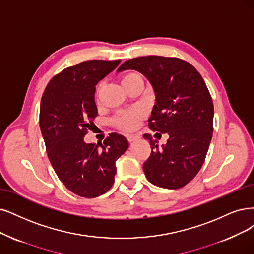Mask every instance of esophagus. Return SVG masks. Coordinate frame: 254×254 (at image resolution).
Returning <instances> with one entry per match:
<instances>
[{"mask_svg": "<svg viewBox=\"0 0 254 254\" xmlns=\"http://www.w3.org/2000/svg\"><path fill=\"white\" fill-rule=\"evenodd\" d=\"M127 140H128V142H134L135 140L138 139V137L135 136V135H127Z\"/></svg>", "mask_w": 254, "mask_h": 254, "instance_id": "obj_1", "label": "esophagus"}]
</instances>
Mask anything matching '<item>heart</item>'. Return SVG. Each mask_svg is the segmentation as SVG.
<instances>
[{
	"mask_svg": "<svg viewBox=\"0 0 254 254\" xmlns=\"http://www.w3.org/2000/svg\"><path fill=\"white\" fill-rule=\"evenodd\" d=\"M136 78H140V76L136 73H128L127 75H125L124 77L121 79V84L125 83L127 81L133 80ZM141 116V112L138 110H133V111H128L122 114L119 119H118V125L125 129H132L134 128L137 124H138V119L139 117Z\"/></svg>",
	"mask_w": 254,
	"mask_h": 254,
	"instance_id": "1",
	"label": "heart"
}]
</instances>
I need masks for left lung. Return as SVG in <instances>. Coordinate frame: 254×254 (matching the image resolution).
<instances>
[{
    "mask_svg": "<svg viewBox=\"0 0 254 254\" xmlns=\"http://www.w3.org/2000/svg\"><path fill=\"white\" fill-rule=\"evenodd\" d=\"M126 70L140 72L151 83L155 105L148 127L168 135L161 147L151 135H143L152 148L143 163L146 179L162 189H181L201 170L211 141L213 103L209 91L200 73L180 59L142 56L125 62L117 72Z\"/></svg>",
    "mask_w": 254,
    "mask_h": 254,
    "instance_id": "1",
    "label": "left lung"
}]
</instances>
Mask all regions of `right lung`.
<instances>
[{"label":"right lung","instance_id":"1","mask_svg":"<svg viewBox=\"0 0 254 254\" xmlns=\"http://www.w3.org/2000/svg\"><path fill=\"white\" fill-rule=\"evenodd\" d=\"M120 61H87L63 70L43 94L40 127L53 170L73 193L96 198L114 183L116 160L126 153L125 136L112 133L103 143L83 140L97 116L95 87Z\"/></svg>","mask_w":254,"mask_h":254}]
</instances>
